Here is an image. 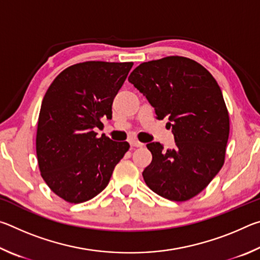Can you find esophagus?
Returning <instances> with one entry per match:
<instances>
[{
    "instance_id": "34e87169",
    "label": "esophagus",
    "mask_w": 260,
    "mask_h": 260,
    "mask_svg": "<svg viewBox=\"0 0 260 260\" xmlns=\"http://www.w3.org/2000/svg\"><path fill=\"white\" fill-rule=\"evenodd\" d=\"M129 144H131L132 148H142L144 146L143 143H141V142H139V141H136V140H131L129 141Z\"/></svg>"
}]
</instances>
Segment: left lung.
<instances>
[{
	"instance_id": "8db88e82",
	"label": "left lung",
	"mask_w": 260,
	"mask_h": 260,
	"mask_svg": "<svg viewBox=\"0 0 260 260\" xmlns=\"http://www.w3.org/2000/svg\"><path fill=\"white\" fill-rule=\"evenodd\" d=\"M155 109L169 118L175 147L147 144L151 164L143 171L147 186L164 199L183 202L200 193L225 161L230 116L219 85L197 61L180 56L146 61L128 77Z\"/></svg>"
}]
</instances>
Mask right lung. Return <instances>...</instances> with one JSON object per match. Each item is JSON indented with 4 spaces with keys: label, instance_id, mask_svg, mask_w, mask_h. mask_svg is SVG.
<instances>
[{
    "label": "right lung",
    "instance_id": "add662e5",
    "mask_svg": "<svg viewBox=\"0 0 260 260\" xmlns=\"http://www.w3.org/2000/svg\"><path fill=\"white\" fill-rule=\"evenodd\" d=\"M133 63L85 61L65 69L42 100L37 156L43 180L69 203L89 201L108 186L128 142L98 138Z\"/></svg>",
    "mask_w": 260,
    "mask_h": 260
}]
</instances>
